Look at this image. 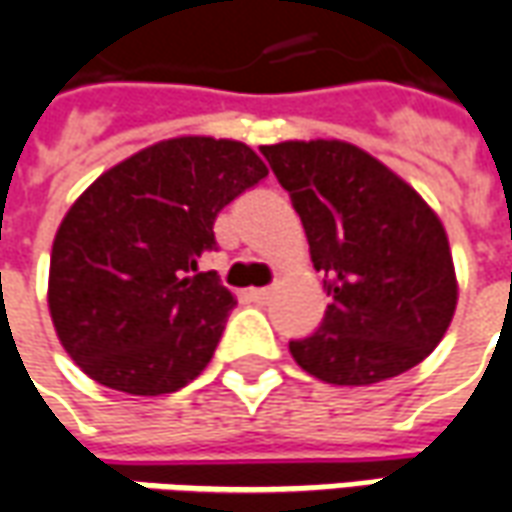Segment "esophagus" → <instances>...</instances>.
Here are the masks:
<instances>
[{"label": "esophagus", "mask_w": 512, "mask_h": 512, "mask_svg": "<svg viewBox=\"0 0 512 512\" xmlns=\"http://www.w3.org/2000/svg\"><path fill=\"white\" fill-rule=\"evenodd\" d=\"M249 297H252L255 302H266L271 297V288H252V291H249Z\"/></svg>", "instance_id": "1"}]
</instances>
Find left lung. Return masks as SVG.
Instances as JSON below:
<instances>
[{
  "mask_svg": "<svg viewBox=\"0 0 512 512\" xmlns=\"http://www.w3.org/2000/svg\"><path fill=\"white\" fill-rule=\"evenodd\" d=\"M325 271L322 325L288 342L305 373L370 387L412 370L446 336L457 274L446 229L415 187L342 139L263 145Z\"/></svg>",
  "mask_w": 512,
  "mask_h": 512,
  "instance_id": "1",
  "label": "left lung"
}]
</instances>
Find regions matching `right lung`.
<instances>
[{
    "instance_id": "obj_1",
    "label": "right lung",
    "mask_w": 512,
    "mask_h": 512,
    "mask_svg": "<svg viewBox=\"0 0 512 512\" xmlns=\"http://www.w3.org/2000/svg\"><path fill=\"white\" fill-rule=\"evenodd\" d=\"M243 142L176 137L128 156L64 215L50 257V316L103 387L168 395L210 364L235 297L215 271V215L266 179Z\"/></svg>"
}]
</instances>
